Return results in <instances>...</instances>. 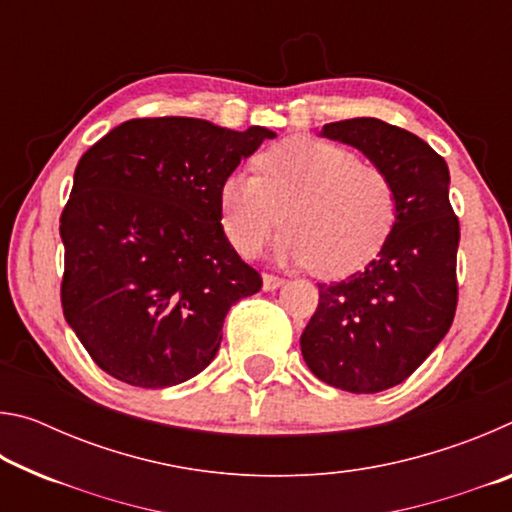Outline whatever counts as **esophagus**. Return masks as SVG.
Here are the masks:
<instances>
[{"mask_svg":"<svg viewBox=\"0 0 512 512\" xmlns=\"http://www.w3.org/2000/svg\"><path fill=\"white\" fill-rule=\"evenodd\" d=\"M262 280H264V289L266 291H275V289H280L282 284H284V277L273 275V273H264Z\"/></svg>","mask_w":512,"mask_h":512,"instance_id":"obj_1","label":"esophagus"}]
</instances>
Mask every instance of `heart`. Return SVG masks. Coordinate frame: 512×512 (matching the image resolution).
Returning <instances> with one entry per match:
<instances>
[{"mask_svg": "<svg viewBox=\"0 0 512 512\" xmlns=\"http://www.w3.org/2000/svg\"><path fill=\"white\" fill-rule=\"evenodd\" d=\"M283 212L280 213L279 210ZM219 214L232 248L255 257L277 223L284 262L345 275L379 253L395 223V192L379 167L336 142L289 137L257 155V173L223 178Z\"/></svg>", "mask_w": 512, "mask_h": 512, "instance_id": "b5f03b06", "label": "heart"}]
</instances>
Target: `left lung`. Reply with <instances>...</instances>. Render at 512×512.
Masks as SVG:
<instances>
[{
    "mask_svg": "<svg viewBox=\"0 0 512 512\" xmlns=\"http://www.w3.org/2000/svg\"><path fill=\"white\" fill-rule=\"evenodd\" d=\"M320 135L354 146L386 173L395 223L363 271L318 284L300 350L325 384L379 393L413 375L452 327L461 228L449 203V169L418 135L375 117L334 121Z\"/></svg>",
    "mask_w": 512,
    "mask_h": 512,
    "instance_id": "1",
    "label": "left lung"
}]
</instances>
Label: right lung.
<instances>
[{"label": "right lung", "mask_w": 512, "mask_h": 512, "mask_svg": "<svg viewBox=\"0 0 512 512\" xmlns=\"http://www.w3.org/2000/svg\"><path fill=\"white\" fill-rule=\"evenodd\" d=\"M275 133L194 117L131 119L83 153L60 214V302L92 361L140 388L210 366L225 314L262 289L219 214L223 178Z\"/></svg>", "instance_id": "add662e5"}]
</instances>
